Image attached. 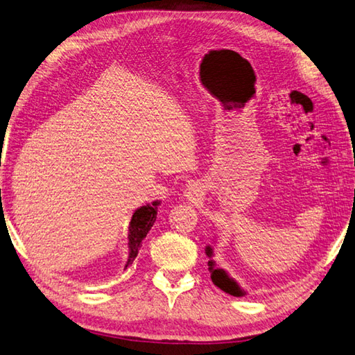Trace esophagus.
I'll use <instances>...</instances> for the list:
<instances>
[{"label":"esophagus","mask_w":355,"mask_h":355,"mask_svg":"<svg viewBox=\"0 0 355 355\" xmlns=\"http://www.w3.org/2000/svg\"><path fill=\"white\" fill-rule=\"evenodd\" d=\"M198 193H199V187L198 185H188L187 187V190H185V196L188 199H194L196 196H198Z\"/></svg>","instance_id":"1"}]
</instances>
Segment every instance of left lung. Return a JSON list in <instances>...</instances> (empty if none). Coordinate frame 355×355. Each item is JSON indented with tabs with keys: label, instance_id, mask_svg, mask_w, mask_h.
<instances>
[{
	"label": "left lung",
	"instance_id": "obj_1",
	"mask_svg": "<svg viewBox=\"0 0 355 355\" xmlns=\"http://www.w3.org/2000/svg\"><path fill=\"white\" fill-rule=\"evenodd\" d=\"M207 255L212 257V249L209 246L207 248ZM208 266H209L208 270L211 272V279H212V282H214V286H217L220 290H223V291H226V293H230L232 296H243L244 295V291L239 287L237 282L227 277V273L225 270L216 269L214 261H212V259H209Z\"/></svg>",
	"mask_w": 355,
	"mask_h": 355
}]
</instances>
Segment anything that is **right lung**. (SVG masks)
<instances>
[{"mask_svg":"<svg viewBox=\"0 0 355 355\" xmlns=\"http://www.w3.org/2000/svg\"><path fill=\"white\" fill-rule=\"evenodd\" d=\"M161 202L155 200L150 205L138 208L133 212L130 225H129V259L125 263V269L133 263V259L137 258L138 252L143 246V240L146 239L147 232L152 230V226L157 216V207Z\"/></svg>","mask_w":355,"mask_h":355,"instance_id":"add662e5","label":"right lung"}]
</instances>
